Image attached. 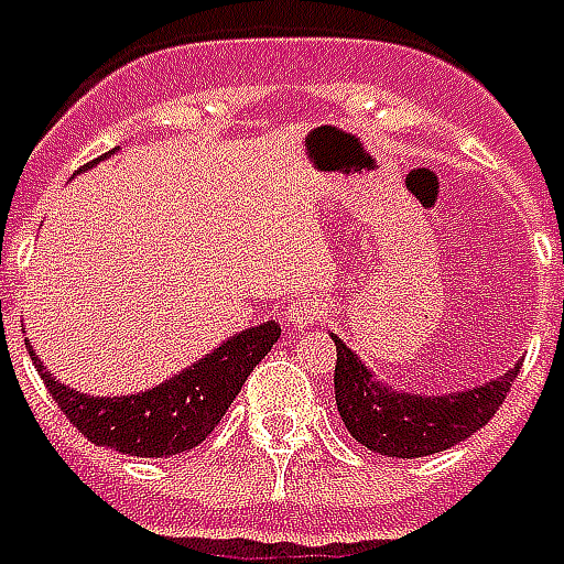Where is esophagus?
Listing matches in <instances>:
<instances>
[{"instance_id":"esophagus-1","label":"esophagus","mask_w":564,"mask_h":564,"mask_svg":"<svg viewBox=\"0 0 564 564\" xmlns=\"http://www.w3.org/2000/svg\"><path fill=\"white\" fill-rule=\"evenodd\" d=\"M323 302H316L311 295H302V299H295L290 307H286V323L295 325V328H311L323 319Z\"/></svg>"}]
</instances>
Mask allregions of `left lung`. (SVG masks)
Returning <instances> with one entry per match:
<instances>
[{
  "label": "left lung",
  "mask_w": 564,
  "mask_h": 564,
  "mask_svg": "<svg viewBox=\"0 0 564 564\" xmlns=\"http://www.w3.org/2000/svg\"><path fill=\"white\" fill-rule=\"evenodd\" d=\"M335 400L346 431L365 448L386 457H427L452 448L481 431L502 406L508 388L520 373L517 361L508 373L484 379L481 386L452 394H412L377 379L337 335Z\"/></svg>",
  "instance_id": "obj_1"
}]
</instances>
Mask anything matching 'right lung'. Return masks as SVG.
I'll use <instances>...</instances> for the list:
<instances>
[{
    "label": "right lung",
    "instance_id": "add662e5",
    "mask_svg": "<svg viewBox=\"0 0 564 564\" xmlns=\"http://www.w3.org/2000/svg\"><path fill=\"white\" fill-rule=\"evenodd\" d=\"M110 154L107 152L104 158ZM98 161L86 166H95ZM278 337H281V325L274 319L250 325L215 346L208 356L164 379L161 386L137 394H119V398L83 394L77 388L53 379L32 346L29 356L53 400L59 403V410L86 440L131 457H173L197 448L218 427V421L227 415L229 403L236 400L250 370L269 356Z\"/></svg>",
    "mask_w": 564,
    "mask_h": 564
}]
</instances>
